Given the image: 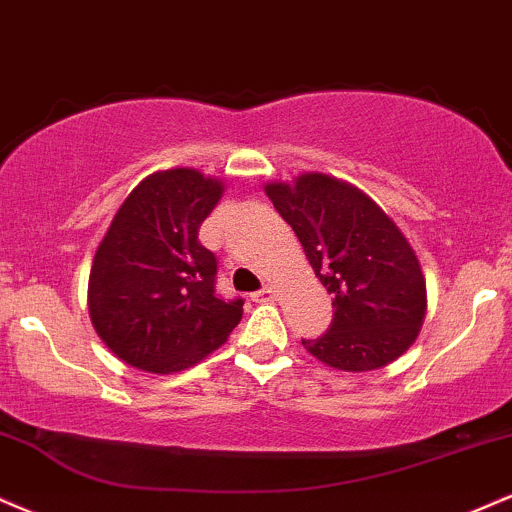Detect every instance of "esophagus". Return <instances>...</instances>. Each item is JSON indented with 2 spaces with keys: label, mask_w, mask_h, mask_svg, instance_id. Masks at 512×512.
Here are the masks:
<instances>
[{
  "label": "esophagus",
  "mask_w": 512,
  "mask_h": 512,
  "mask_svg": "<svg viewBox=\"0 0 512 512\" xmlns=\"http://www.w3.org/2000/svg\"><path fill=\"white\" fill-rule=\"evenodd\" d=\"M251 297H254V302H275L278 292H275V287L266 285V287H263V290H258V292L251 294Z\"/></svg>",
  "instance_id": "esophagus-1"
}]
</instances>
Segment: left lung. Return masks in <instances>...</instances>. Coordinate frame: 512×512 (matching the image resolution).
<instances>
[{
	"label": "left lung",
	"mask_w": 512,
	"mask_h": 512,
	"mask_svg": "<svg viewBox=\"0 0 512 512\" xmlns=\"http://www.w3.org/2000/svg\"><path fill=\"white\" fill-rule=\"evenodd\" d=\"M266 194L333 297L330 328L302 340L306 350L354 374L405 354L426 316V280L398 225L357 186L321 172L266 184Z\"/></svg>",
	"instance_id": "8db88e82"
}]
</instances>
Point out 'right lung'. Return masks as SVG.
Listing matches in <instances>:
<instances>
[{"label": "right lung", "mask_w": 512, "mask_h": 512, "mask_svg": "<svg viewBox=\"0 0 512 512\" xmlns=\"http://www.w3.org/2000/svg\"><path fill=\"white\" fill-rule=\"evenodd\" d=\"M220 179L174 167L126 196L95 251L88 311L95 333L150 374L189 369L230 338L244 299L215 294L218 261L198 227L218 206Z\"/></svg>", "instance_id": "obj_1"}]
</instances>
